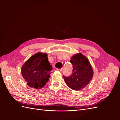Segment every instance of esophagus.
<instances>
[{"mask_svg":"<svg viewBox=\"0 0 120 120\" xmlns=\"http://www.w3.org/2000/svg\"><path fill=\"white\" fill-rule=\"evenodd\" d=\"M54 70L55 71H63V68H54Z\"/></svg>","mask_w":120,"mask_h":120,"instance_id":"34e87169","label":"esophagus"}]
</instances>
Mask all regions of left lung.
<instances>
[{
	"label": "left lung",
	"instance_id": "left-lung-1",
	"mask_svg": "<svg viewBox=\"0 0 120 120\" xmlns=\"http://www.w3.org/2000/svg\"><path fill=\"white\" fill-rule=\"evenodd\" d=\"M73 70L69 77L64 76L67 86L75 90H82L89 84L93 76V71L89 60L81 53L72 56L70 60Z\"/></svg>",
	"mask_w": 120,
	"mask_h": 120
}]
</instances>
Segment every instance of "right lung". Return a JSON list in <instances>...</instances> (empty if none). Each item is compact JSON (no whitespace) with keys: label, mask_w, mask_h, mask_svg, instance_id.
<instances>
[{"label":"right lung","mask_w":120,"mask_h":120,"mask_svg":"<svg viewBox=\"0 0 120 120\" xmlns=\"http://www.w3.org/2000/svg\"><path fill=\"white\" fill-rule=\"evenodd\" d=\"M52 66L46 53L38 52L26 61L21 69V74L28 86L39 89L49 80Z\"/></svg>","instance_id":"1"}]
</instances>
